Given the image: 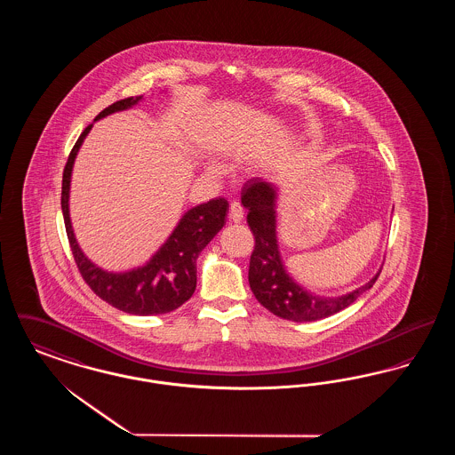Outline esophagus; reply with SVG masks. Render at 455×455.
<instances>
[{
    "label": "esophagus",
    "mask_w": 455,
    "mask_h": 455,
    "mask_svg": "<svg viewBox=\"0 0 455 455\" xmlns=\"http://www.w3.org/2000/svg\"><path fill=\"white\" fill-rule=\"evenodd\" d=\"M230 220L234 223H240L243 220V208H242V204L238 201H232L230 203Z\"/></svg>",
    "instance_id": "1"
}]
</instances>
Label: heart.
Returning <instances> with one entry per match:
<instances>
[{"instance_id": "b5f03b06", "label": "heart", "mask_w": 455, "mask_h": 455, "mask_svg": "<svg viewBox=\"0 0 455 455\" xmlns=\"http://www.w3.org/2000/svg\"><path fill=\"white\" fill-rule=\"evenodd\" d=\"M215 169H217V167L212 164V165H210V171H215Z\"/></svg>"}]
</instances>
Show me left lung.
<instances>
[{"label":"left lung","mask_w":455,"mask_h":455,"mask_svg":"<svg viewBox=\"0 0 455 455\" xmlns=\"http://www.w3.org/2000/svg\"><path fill=\"white\" fill-rule=\"evenodd\" d=\"M278 195L280 188L260 177L247 180L242 189V204L247 210V223L256 238L249 264V284L258 299L275 315L293 323L325 319L347 308L373 286L379 273L370 282L338 297H324L307 290L284 266L278 242Z\"/></svg>","instance_id":"1"}]
</instances>
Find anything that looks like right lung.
Masks as SVG:
<instances>
[{"instance_id":"right-lung-1","label":"right lung","mask_w":455,"mask_h":455,"mask_svg":"<svg viewBox=\"0 0 455 455\" xmlns=\"http://www.w3.org/2000/svg\"><path fill=\"white\" fill-rule=\"evenodd\" d=\"M143 102V95L119 100L104 108L95 121L123 112ZM93 121V123H95ZM93 124H90L68 156L63 173L61 210L66 234L78 269L88 286L112 307L132 315L167 314L188 302L196 290V260L201 251L213 240L227 221L228 203L223 197L210 199L184 212L167 240L141 266L126 271H108L97 266L82 251L69 217V189L76 155Z\"/></svg>"}]
</instances>
